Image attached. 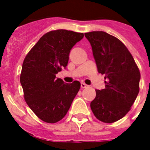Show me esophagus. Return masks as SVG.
I'll return each instance as SVG.
<instances>
[{
  "label": "esophagus",
  "instance_id": "obj_1",
  "mask_svg": "<svg viewBox=\"0 0 150 150\" xmlns=\"http://www.w3.org/2000/svg\"><path fill=\"white\" fill-rule=\"evenodd\" d=\"M87 86H87V85L86 84V83H84V82H82V83H81V88H82V89L86 88Z\"/></svg>",
  "mask_w": 150,
  "mask_h": 150
}]
</instances>
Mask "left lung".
<instances>
[{
	"label": "left lung",
	"instance_id": "1",
	"mask_svg": "<svg viewBox=\"0 0 150 150\" xmlns=\"http://www.w3.org/2000/svg\"><path fill=\"white\" fill-rule=\"evenodd\" d=\"M85 36L91 44L99 73L105 75V89H96L90 107L96 118L113 123L131 109L139 92L140 72L132 54L118 39L103 31Z\"/></svg>",
	"mask_w": 150,
	"mask_h": 150
}]
</instances>
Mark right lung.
I'll return each instance as SVG.
<instances>
[{
  "label": "right lung",
  "instance_id": "obj_1",
  "mask_svg": "<svg viewBox=\"0 0 150 150\" xmlns=\"http://www.w3.org/2000/svg\"><path fill=\"white\" fill-rule=\"evenodd\" d=\"M83 33L57 29L41 37L22 64L20 82L30 109L42 121L56 123L65 116L81 84L65 83L56 75L68 65L71 48Z\"/></svg>",
  "mask_w": 150,
  "mask_h": 150
}]
</instances>
